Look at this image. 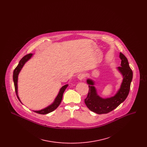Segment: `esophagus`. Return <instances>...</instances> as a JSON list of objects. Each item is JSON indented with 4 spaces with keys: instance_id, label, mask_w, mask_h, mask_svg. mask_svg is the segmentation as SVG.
Returning a JSON list of instances; mask_svg holds the SVG:
<instances>
[{
    "instance_id": "esophagus-1",
    "label": "esophagus",
    "mask_w": 147,
    "mask_h": 147,
    "mask_svg": "<svg viewBox=\"0 0 147 147\" xmlns=\"http://www.w3.org/2000/svg\"><path fill=\"white\" fill-rule=\"evenodd\" d=\"M85 78V74L83 73H80L79 74L78 76V79H79L80 80H83Z\"/></svg>"
}]
</instances>
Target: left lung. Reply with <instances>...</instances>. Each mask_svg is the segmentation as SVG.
Instances as JSON below:
<instances>
[{
    "label": "left lung",
    "mask_w": 147,
    "mask_h": 147,
    "mask_svg": "<svg viewBox=\"0 0 147 147\" xmlns=\"http://www.w3.org/2000/svg\"><path fill=\"white\" fill-rule=\"evenodd\" d=\"M119 58L121 60V67H119L117 69L122 74L123 80L119 90L113 96L107 98L100 97L94 86V81L91 79H87L86 82L89 84V92L84 101L91 111L98 114L107 113L117 107L127 97L133 78V72L125 56L120 53Z\"/></svg>",
    "instance_id": "left-lung-1"
}]
</instances>
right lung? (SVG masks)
I'll return each instance as SVG.
<instances>
[{
	"label": "right lung",
	"mask_w": 147,
	"mask_h": 147,
	"mask_svg": "<svg viewBox=\"0 0 147 147\" xmlns=\"http://www.w3.org/2000/svg\"><path fill=\"white\" fill-rule=\"evenodd\" d=\"M33 56V55L32 53H30L26 56H24V57L22 58L21 60L20 61L19 63L18 64V66L15 68V69H14V72H13V81H14V86H15V92L16 94V96L18 98L19 100L21 102L20 98L18 96V76L20 72L22 67H24V64L26 63L28 60L32 57V56ZM68 86V84H66L65 85L63 86L60 90L59 91L57 97L55 99L54 101L53 102V103L52 104L49 105V106H47V107L42 109L41 110H38V111H33L36 113H39V114H41V115H46L47 114L55 110H56V109L58 107V106L60 105L62 98H63V95L64 92L65 91V90L66 89V88H67V86ZM21 103H22L21 102Z\"/></svg>",
	"instance_id": "add662e5"
}]
</instances>
